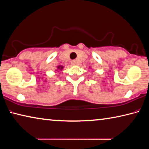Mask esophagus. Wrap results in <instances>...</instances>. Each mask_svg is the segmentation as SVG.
<instances>
[{
    "instance_id": "34e87169",
    "label": "esophagus",
    "mask_w": 149,
    "mask_h": 149,
    "mask_svg": "<svg viewBox=\"0 0 149 149\" xmlns=\"http://www.w3.org/2000/svg\"><path fill=\"white\" fill-rule=\"evenodd\" d=\"M71 63H72V65H76V64H77V60H72Z\"/></svg>"
}]
</instances>
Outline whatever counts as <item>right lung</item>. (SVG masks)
<instances>
[{
    "mask_svg": "<svg viewBox=\"0 0 149 149\" xmlns=\"http://www.w3.org/2000/svg\"><path fill=\"white\" fill-rule=\"evenodd\" d=\"M63 68H64V66H62V65H58V66L57 67V68L59 70H62L63 69Z\"/></svg>",
    "mask_w": 149,
    "mask_h": 149,
    "instance_id": "add662e5",
    "label": "right lung"
}]
</instances>
